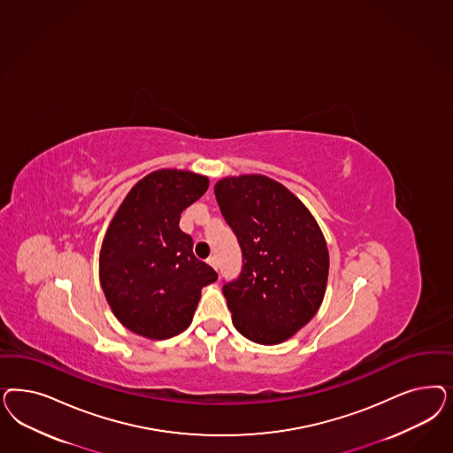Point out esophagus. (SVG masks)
I'll return each mask as SVG.
<instances>
[{"label":"esophagus","instance_id":"obj_1","mask_svg":"<svg viewBox=\"0 0 453 453\" xmlns=\"http://www.w3.org/2000/svg\"><path fill=\"white\" fill-rule=\"evenodd\" d=\"M206 262H208V265H210V266H213L215 270L219 268V260H217V257H210V258H208Z\"/></svg>","mask_w":453,"mask_h":453}]
</instances>
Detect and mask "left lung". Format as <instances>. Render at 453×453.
Listing matches in <instances>:
<instances>
[{"label":"left lung","instance_id":"left-lung-1","mask_svg":"<svg viewBox=\"0 0 453 453\" xmlns=\"http://www.w3.org/2000/svg\"><path fill=\"white\" fill-rule=\"evenodd\" d=\"M215 196L243 253L240 277L223 285L234 328L278 345L320 308L330 266L325 236L303 202L273 178L226 176Z\"/></svg>","mask_w":453,"mask_h":453}]
</instances>
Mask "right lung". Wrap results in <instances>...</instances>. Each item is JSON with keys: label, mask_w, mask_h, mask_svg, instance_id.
Masks as SVG:
<instances>
[{"label": "right lung", "mask_w": 453, "mask_h": 453, "mask_svg": "<svg viewBox=\"0 0 453 453\" xmlns=\"http://www.w3.org/2000/svg\"><path fill=\"white\" fill-rule=\"evenodd\" d=\"M208 178L163 168L142 178L108 225L100 283L118 321L136 335L166 340L190 326L202 288L217 272L193 255L178 226L181 211L208 190Z\"/></svg>", "instance_id": "1"}]
</instances>
